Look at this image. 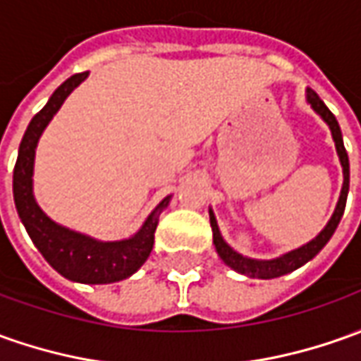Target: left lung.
<instances>
[{"instance_id":"left-lung-1","label":"left lung","mask_w":361,"mask_h":361,"mask_svg":"<svg viewBox=\"0 0 361 361\" xmlns=\"http://www.w3.org/2000/svg\"><path fill=\"white\" fill-rule=\"evenodd\" d=\"M306 102L310 104V109L314 110L316 114L320 118L324 120L328 124V128L332 132V140L336 144V154L340 158V166H342V176H344V183H342V191H340V197H338V203H336V209L330 217V221L326 223V227L322 231L316 235L312 241H308L302 247L298 249H293V251L284 252L281 257H274V259H251V257H245L241 252H237L233 249L229 243L223 239L221 231H219V225H217V219H215V213L209 207V223H212V231H213V245H215V251L221 257V261L227 267H231L235 273L245 274L249 279H276V276H283V274H288L300 269L302 264H306L308 261H312L318 252L324 249V245L330 241V237L334 235L338 223L344 215L345 200H348V190H350V161H348V154H345L344 148V140H342V130H340V124L336 116L328 110L324 102L320 100V97L316 94L312 88H306Z\"/></svg>"}]
</instances>
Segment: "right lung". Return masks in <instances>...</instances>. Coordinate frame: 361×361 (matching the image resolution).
<instances>
[{
    "mask_svg": "<svg viewBox=\"0 0 361 361\" xmlns=\"http://www.w3.org/2000/svg\"><path fill=\"white\" fill-rule=\"evenodd\" d=\"M87 77L88 73H78L67 78L29 122L19 144L13 170V200L19 219L25 225L31 241L35 243L39 252L59 274L73 283L110 284L128 279L146 263L154 247V233L158 227L160 213L170 205L171 195L164 197L154 207V212L146 217L138 231L120 241H100L87 233L68 229L65 225L53 221L39 207L33 193L37 144L68 94L80 82H85Z\"/></svg>",
    "mask_w": 361,
    "mask_h": 361,
    "instance_id": "right-lung-1",
    "label": "right lung"
}]
</instances>
